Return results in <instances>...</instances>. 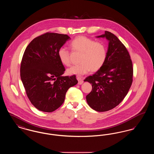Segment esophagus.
<instances>
[{
    "instance_id": "34e87169",
    "label": "esophagus",
    "mask_w": 154,
    "mask_h": 154,
    "mask_svg": "<svg viewBox=\"0 0 154 154\" xmlns=\"http://www.w3.org/2000/svg\"><path fill=\"white\" fill-rule=\"evenodd\" d=\"M77 80L79 81L78 84H79V85H81V84H82L83 83V80H82L81 78H80V77H77Z\"/></svg>"
}]
</instances>
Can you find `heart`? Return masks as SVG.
Segmentation results:
<instances>
[{
  "label": "heart",
  "mask_w": 154,
  "mask_h": 154,
  "mask_svg": "<svg viewBox=\"0 0 154 154\" xmlns=\"http://www.w3.org/2000/svg\"><path fill=\"white\" fill-rule=\"evenodd\" d=\"M70 47L74 52L81 53L80 64L72 66L67 70L69 75H82L91 70L96 72L105 63L107 58V48L101 42L84 36L75 37L70 42ZM59 59L64 66L71 65L70 52L65 47H60L58 51Z\"/></svg>",
  "instance_id": "obj_1"
}]
</instances>
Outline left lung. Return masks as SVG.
<instances>
[{"label": "left lung", "instance_id": "8db88e82", "mask_svg": "<svg viewBox=\"0 0 154 154\" xmlns=\"http://www.w3.org/2000/svg\"><path fill=\"white\" fill-rule=\"evenodd\" d=\"M97 37H106L109 41L107 58L102 67L84 81L92 86L86 96L88 105L103 112L114 109L124 100L132 85L133 68L129 52L117 37L105 31Z\"/></svg>", "mask_w": 154, "mask_h": 154}]
</instances>
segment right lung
<instances>
[{
    "label": "right lung",
    "mask_w": 154,
    "mask_h": 154,
    "mask_svg": "<svg viewBox=\"0 0 154 154\" xmlns=\"http://www.w3.org/2000/svg\"><path fill=\"white\" fill-rule=\"evenodd\" d=\"M70 39L67 35L47 32L32 40L23 53L21 79L30 102L40 111L58 109L69 88L78 83L75 75L62 76L65 68L58 56L59 49Z\"/></svg>",
    "instance_id": "add662e5"
}]
</instances>
